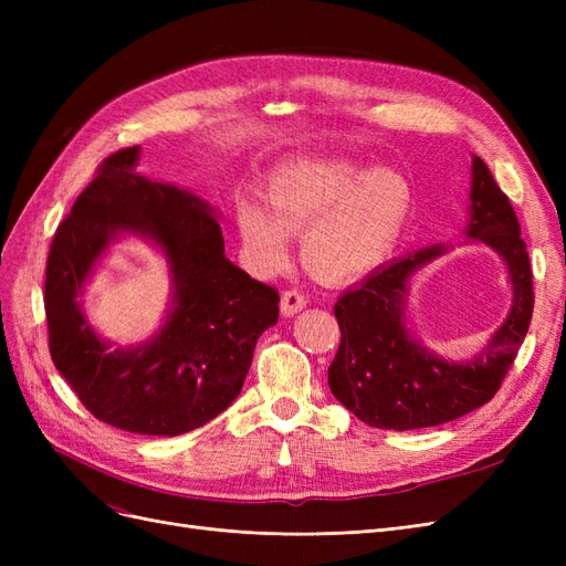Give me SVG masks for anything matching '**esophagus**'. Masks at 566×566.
<instances>
[{
    "label": "esophagus",
    "instance_id": "obj_1",
    "mask_svg": "<svg viewBox=\"0 0 566 566\" xmlns=\"http://www.w3.org/2000/svg\"><path fill=\"white\" fill-rule=\"evenodd\" d=\"M304 306H306V300H304L302 293H297V290H287V293H283V297H281V312L285 316L300 314Z\"/></svg>",
    "mask_w": 566,
    "mask_h": 566
}]
</instances>
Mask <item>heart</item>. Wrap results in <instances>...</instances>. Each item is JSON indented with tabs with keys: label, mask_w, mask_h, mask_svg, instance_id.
Segmentation results:
<instances>
[{
	"label": "heart",
	"mask_w": 566,
	"mask_h": 566,
	"mask_svg": "<svg viewBox=\"0 0 566 566\" xmlns=\"http://www.w3.org/2000/svg\"><path fill=\"white\" fill-rule=\"evenodd\" d=\"M269 208L243 200L238 231L250 266L271 276L287 266L290 235L302 233V260L325 281H349L382 264L416 210L401 172L342 158H300L271 175Z\"/></svg>",
	"instance_id": "b5f03b06"
}]
</instances>
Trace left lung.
I'll return each mask as SVG.
<instances>
[{"label":"left lung","mask_w":566,"mask_h":566,"mask_svg":"<svg viewBox=\"0 0 566 566\" xmlns=\"http://www.w3.org/2000/svg\"><path fill=\"white\" fill-rule=\"evenodd\" d=\"M465 235L503 256L512 285L507 318L468 361H447L408 331V283L424 264L447 254L449 245L399 256L337 300L342 342L328 385L335 399L366 424L397 432L443 424L484 406L501 389L528 331L534 285L517 214L476 156Z\"/></svg>","instance_id":"left-lung-1"}]
</instances>
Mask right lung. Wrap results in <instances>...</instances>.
Masks as SVG:
<instances>
[{
  "mask_svg": "<svg viewBox=\"0 0 566 566\" xmlns=\"http://www.w3.org/2000/svg\"><path fill=\"white\" fill-rule=\"evenodd\" d=\"M139 156L142 146H132L101 163L56 229L44 281L49 352L94 418L134 434L177 437L241 394L256 339L276 325L281 300L227 260L212 205L142 177ZM125 234L164 250L174 304L150 340L113 350L93 333L78 295L99 256Z\"/></svg>",
  "mask_w": 566,
  "mask_h": 566,
  "instance_id": "1",
  "label": "right lung"
}]
</instances>
